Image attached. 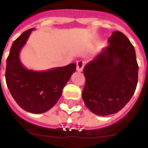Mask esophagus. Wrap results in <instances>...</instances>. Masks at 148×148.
Wrapping results in <instances>:
<instances>
[{"label": "esophagus", "instance_id": "1", "mask_svg": "<svg viewBox=\"0 0 148 148\" xmlns=\"http://www.w3.org/2000/svg\"><path fill=\"white\" fill-rule=\"evenodd\" d=\"M84 66V61L83 60H79L77 63V71L78 72H81L83 71Z\"/></svg>", "mask_w": 148, "mask_h": 148}]
</instances>
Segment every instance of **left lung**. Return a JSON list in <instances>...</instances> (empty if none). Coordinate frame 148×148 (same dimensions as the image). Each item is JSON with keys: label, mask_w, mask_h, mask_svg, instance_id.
I'll return each instance as SVG.
<instances>
[{"label": "left lung", "mask_w": 148, "mask_h": 148, "mask_svg": "<svg viewBox=\"0 0 148 148\" xmlns=\"http://www.w3.org/2000/svg\"><path fill=\"white\" fill-rule=\"evenodd\" d=\"M108 43L84 68L82 98L91 112L101 116L121 110L133 96L138 79L135 50L128 38L114 31Z\"/></svg>", "instance_id": "8db88e82"}]
</instances>
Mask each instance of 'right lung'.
Returning <instances> with one entry per match:
<instances>
[{"instance_id": "1", "label": "right lung", "mask_w": 148, "mask_h": 148, "mask_svg": "<svg viewBox=\"0 0 148 148\" xmlns=\"http://www.w3.org/2000/svg\"><path fill=\"white\" fill-rule=\"evenodd\" d=\"M34 30L24 31L13 43L7 59L5 77L8 89L17 104L26 111L41 114L58 102L63 88L76 71V64L45 71L24 67L19 54Z\"/></svg>"}]
</instances>
